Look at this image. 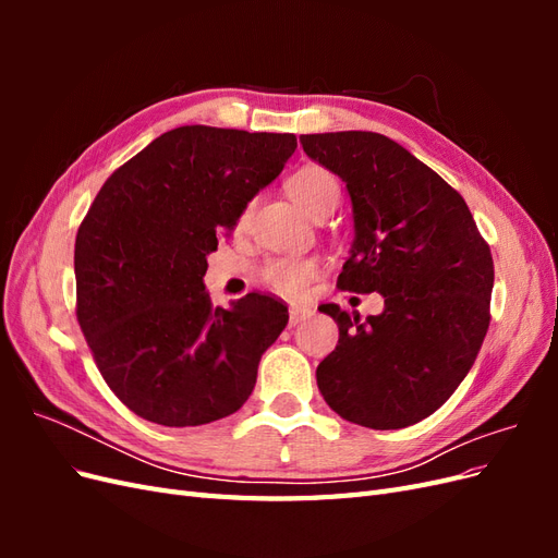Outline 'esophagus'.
I'll return each mask as SVG.
<instances>
[{
	"label": "esophagus",
	"instance_id": "obj_1",
	"mask_svg": "<svg viewBox=\"0 0 558 558\" xmlns=\"http://www.w3.org/2000/svg\"><path fill=\"white\" fill-rule=\"evenodd\" d=\"M314 312H312V307H307V305H291L289 307V324L291 326H298V324H302V320L305 318H310Z\"/></svg>",
	"mask_w": 558,
	"mask_h": 558
}]
</instances>
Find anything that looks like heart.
I'll use <instances>...</instances> for the list:
<instances>
[{"label": "heart", "instance_id": "b5f03b06", "mask_svg": "<svg viewBox=\"0 0 558 558\" xmlns=\"http://www.w3.org/2000/svg\"><path fill=\"white\" fill-rule=\"evenodd\" d=\"M286 191H289L295 205L307 216L316 218V221L332 214L342 197L340 181L320 165L300 167V170L293 172L289 181H286ZM246 221L248 209H244L240 226H244ZM314 275L316 265L305 258H272L260 267V281L283 295H298Z\"/></svg>", "mask_w": 558, "mask_h": 558}]
</instances>
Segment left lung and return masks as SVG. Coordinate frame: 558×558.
Here are the masks:
<instances>
[{
    "label": "left lung",
    "mask_w": 558,
    "mask_h": 558,
    "mask_svg": "<svg viewBox=\"0 0 558 558\" xmlns=\"http://www.w3.org/2000/svg\"><path fill=\"white\" fill-rule=\"evenodd\" d=\"M305 154L347 183L353 205L342 291L381 293L361 320L324 305L340 328L316 384L342 418L375 430L418 424L470 373L492 320L494 258L465 199L377 132L302 134Z\"/></svg>",
    "instance_id": "obj_1"
}]
</instances>
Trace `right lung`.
I'll return each mask as SVG.
<instances>
[{
  "label": "right lung",
  "mask_w": 558,
  "mask_h": 558,
  "mask_svg": "<svg viewBox=\"0 0 558 558\" xmlns=\"http://www.w3.org/2000/svg\"><path fill=\"white\" fill-rule=\"evenodd\" d=\"M295 134L183 125L105 181L76 232V318L99 375L160 426L238 412L289 310L246 293L211 305L202 277L218 234L275 181Z\"/></svg>",
  "instance_id": "right-lung-1"
}]
</instances>
